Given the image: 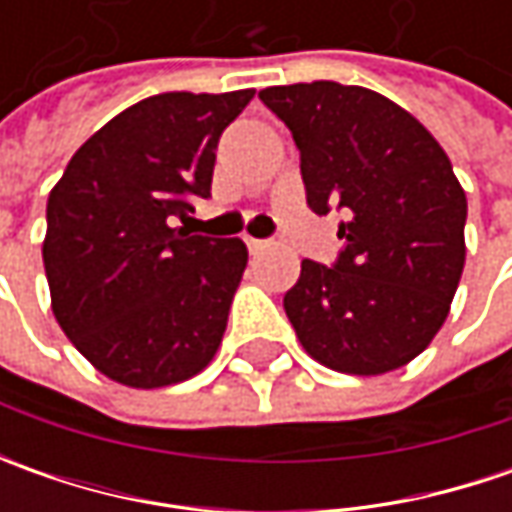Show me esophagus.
<instances>
[{
  "label": "esophagus",
  "instance_id": "1",
  "mask_svg": "<svg viewBox=\"0 0 512 512\" xmlns=\"http://www.w3.org/2000/svg\"><path fill=\"white\" fill-rule=\"evenodd\" d=\"M247 242V250H250V256H262V253H265L267 247V242H262V239H245Z\"/></svg>",
  "mask_w": 512,
  "mask_h": 512
}]
</instances>
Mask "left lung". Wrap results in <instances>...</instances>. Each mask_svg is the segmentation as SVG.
Returning a JSON list of instances; mask_svg holds the SVG:
<instances>
[{
  "label": "left lung",
  "instance_id": "8db88e82",
  "mask_svg": "<svg viewBox=\"0 0 512 512\" xmlns=\"http://www.w3.org/2000/svg\"><path fill=\"white\" fill-rule=\"evenodd\" d=\"M302 156L307 207L344 210L336 265L302 262L285 313L319 364L382 376L442 330L464 270L467 199L442 145L376 90L299 82L259 90Z\"/></svg>",
  "mask_w": 512,
  "mask_h": 512
}]
</instances>
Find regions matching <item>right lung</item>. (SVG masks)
<instances>
[{
    "label": "right lung",
    "instance_id": "1",
    "mask_svg": "<svg viewBox=\"0 0 512 512\" xmlns=\"http://www.w3.org/2000/svg\"><path fill=\"white\" fill-rule=\"evenodd\" d=\"M253 93L142 99L96 130L50 190V307L73 347L113 382H185L222 344L247 247L190 236L176 219L210 196L219 136Z\"/></svg>",
    "mask_w": 512,
    "mask_h": 512
}]
</instances>
